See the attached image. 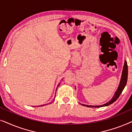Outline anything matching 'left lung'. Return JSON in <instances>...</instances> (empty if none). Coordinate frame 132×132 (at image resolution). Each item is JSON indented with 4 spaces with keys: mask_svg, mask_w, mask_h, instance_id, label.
Listing matches in <instances>:
<instances>
[{
    "mask_svg": "<svg viewBox=\"0 0 132 132\" xmlns=\"http://www.w3.org/2000/svg\"><path fill=\"white\" fill-rule=\"evenodd\" d=\"M127 77H128V66H127V61H125V62H124V67H123V69H122L121 78L120 84H119L118 89H117L116 92H115V94L112 97V98L109 102H108L105 104H103V105L89 106V105H86V104H82V105L84 106H86V107H88V108H100V107H103V106H109L112 103H113V102H115V101L118 98V97H120L122 91H123L124 88L126 86V84H127Z\"/></svg>",
    "mask_w": 132,
    "mask_h": 132,
    "instance_id": "obj_1",
    "label": "left lung"
}]
</instances>
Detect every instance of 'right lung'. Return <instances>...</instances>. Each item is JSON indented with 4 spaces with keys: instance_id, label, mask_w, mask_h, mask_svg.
<instances>
[{
    "instance_id": "right-lung-1",
    "label": "right lung",
    "mask_w": 132,
    "mask_h": 132,
    "mask_svg": "<svg viewBox=\"0 0 132 132\" xmlns=\"http://www.w3.org/2000/svg\"><path fill=\"white\" fill-rule=\"evenodd\" d=\"M59 84H60V83H59V84H58V85L57 86H59ZM57 88H56V89H57ZM46 104H43V105H41V106H44V105H46Z\"/></svg>"
}]
</instances>
